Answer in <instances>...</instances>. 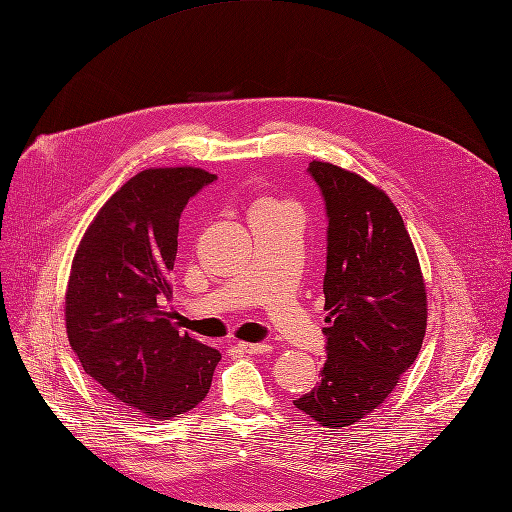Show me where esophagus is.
<instances>
[{"label": "esophagus", "instance_id": "esophagus-1", "mask_svg": "<svg viewBox=\"0 0 512 512\" xmlns=\"http://www.w3.org/2000/svg\"><path fill=\"white\" fill-rule=\"evenodd\" d=\"M238 349L244 353H268L272 347L268 343H238Z\"/></svg>", "mask_w": 512, "mask_h": 512}]
</instances>
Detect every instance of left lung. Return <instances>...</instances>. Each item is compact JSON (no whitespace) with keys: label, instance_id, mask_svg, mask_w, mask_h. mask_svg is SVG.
Masks as SVG:
<instances>
[{"label":"left lung","instance_id":"1","mask_svg":"<svg viewBox=\"0 0 512 512\" xmlns=\"http://www.w3.org/2000/svg\"><path fill=\"white\" fill-rule=\"evenodd\" d=\"M326 205L322 381L295 406L328 429L379 408L416 360L427 330V293L404 219L358 173L311 161Z\"/></svg>","mask_w":512,"mask_h":512}]
</instances>
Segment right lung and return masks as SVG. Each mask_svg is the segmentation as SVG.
Here are the masks:
<instances>
[{
	"label": "right lung",
	"instance_id": "1",
	"mask_svg": "<svg viewBox=\"0 0 512 512\" xmlns=\"http://www.w3.org/2000/svg\"><path fill=\"white\" fill-rule=\"evenodd\" d=\"M215 180L196 167L140 171L98 211L73 259L64 301L73 351L113 402L157 420L201 404L221 360L163 309L182 211Z\"/></svg>",
	"mask_w": 512,
	"mask_h": 512
}]
</instances>
